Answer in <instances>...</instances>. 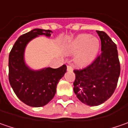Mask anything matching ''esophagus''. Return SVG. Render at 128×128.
Wrapping results in <instances>:
<instances>
[{"mask_svg": "<svg viewBox=\"0 0 128 128\" xmlns=\"http://www.w3.org/2000/svg\"><path fill=\"white\" fill-rule=\"evenodd\" d=\"M67 70H68V71H72V70H73L72 66H70V65H68V66H67Z\"/></svg>", "mask_w": 128, "mask_h": 128, "instance_id": "obj_1", "label": "esophagus"}]
</instances>
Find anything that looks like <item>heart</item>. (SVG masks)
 <instances>
[{"label": "heart", "mask_w": 128, "mask_h": 128, "mask_svg": "<svg viewBox=\"0 0 128 128\" xmlns=\"http://www.w3.org/2000/svg\"><path fill=\"white\" fill-rule=\"evenodd\" d=\"M100 44L97 38L88 34H81L70 42L67 46L69 53H77L76 62L80 65L90 64L95 58Z\"/></svg>", "instance_id": "obj_1"}]
</instances>
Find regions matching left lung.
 <instances>
[{"label":"left lung","mask_w":128,"mask_h":128,"mask_svg":"<svg viewBox=\"0 0 128 128\" xmlns=\"http://www.w3.org/2000/svg\"><path fill=\"white\" fill-rule=\"evenodd\" d=\"M97 33L102 53L86 67L74 70V92L82 102L89 106L100 105L112 95L120 74L116 44L104 31Z\"/></svg>","instance_id":"1"}]
</instances>
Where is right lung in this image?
<instances>
[{
	"instance_id": "obj_1",
	"label": "right lung",
	"mask_w": 128,
	"mask_h": 128,
	"mask_svg": "<svg viewBox=\"0 0 128 128\" xmlns=\"http://www.w3.org/2000/svg\"><path fill=\"white\" fill-rule=\"evenodd\" d=\"M52 31L36 28L23 34L14 44L8 59V79L15 94L26 104L39 108L54 97L56 85L66 72L64 64L57 69L50 67L31 70L25 63L24 51L28 43L40 35L50 37Z\"/></svg>"
}]
</instances>
